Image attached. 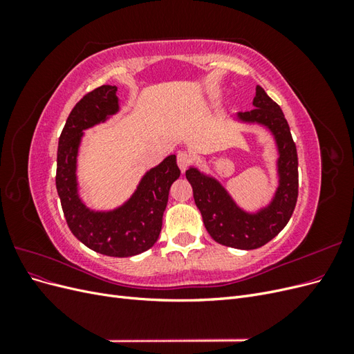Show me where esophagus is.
Wrapping results in <instances>:
<instances>
[{
    "label": "esophagus",
    "mask_w": 354,
    "mask_h": 354,
    "mask_svg": "<svg viewBox=\"0 0 354 354\" xmlns=\"http://www.w3.org/2000/svg\"><path fill=\"white\" fill-rule=\"evenodd\" d=\"M190 164H192V156L187 152H178L177 153V165L181 171H183V173L190 167Z\"/></svg>",
    "instance_id": "1"
}]
</instances>
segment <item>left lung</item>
Masks as SVG:
<instances>
[{
    "mask_svg": "<svg viewBox=\"0 0 354 354\" xmlns=\"http://www.w3.org/2000/svg\"><path fill=\"white\" fill-rule=\"evenodd\" d=\"M242 121L260 122L269 127L279 147V187L273 202L259 214H246L236 207L218 181L202 176L198 169L186 171L194 189L205 229L211 238L238 250H255L272 241L291 218L298 198V156L289 125L281 106L257 85L254 109L241 112Z\"/></svg>",
    "mask_w": 354,
    "mask_h": 354,
    "instance_id": "8db88e82",
    "label": "left lung"
}]
</instances>
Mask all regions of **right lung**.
Returning <instances> with one entry per match:
<instances>
[{"instance_id":"right-lung-1","label":"right lung","mask_w":354,"mask_h":354,"mask_svg":"<svg viewBox=\"0 0 354 354\" xmlns=\"http://www.w3.org/2000/svg\"><path fill=\"white\" fill-rule=\"evenodd\" d=\"M116 87L102 85L75 104L59 137L56 187L71 232L90 250L109 257H131L158 241L169 187L180 177L176 156L152 168L133 198L112 212H93L77 195V153L82 130L118 111Z\"/></svg>"}]
</instances>
